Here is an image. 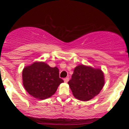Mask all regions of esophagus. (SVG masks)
I'll return each mask as SVG.
<instances>
[{
	"instance_id": "esophagus-1",
	"label": "esophagus",
	"mask_w": 129,
	"mask_h": 129,
	"mask_svg": "<svg viewBox=\"0 0 129 129\" xmlns=\"http://www.w3.org/2000/svg\"><path fill=\"white\" fill-rule=\"evenodd\" d=\"M69 80V77H68V78H64V79H63V81H64V82H66V83H67V82H68Z\"/></svg>"
}]
</instances>
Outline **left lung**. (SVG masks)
<instances>
[{
  "label": "left lung",
  "mask_w": 129,
  "mask_h": 129,
  "mask_svg": "<svg viewBox=\"0 0 129 129\" xmlns=\"http://www.w3.org/2000/svg\"><path fill=\"white\" fill-rule=\"evenodd\" d=\"M104 76L101 69L79 65L68 82L73 96L78 100L86 101L100 93L104 85Z\"/></svg>",
  "instance_id": "left-lung-1"
}]
</instances>
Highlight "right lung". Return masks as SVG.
Here are the masks:
<instances>
[{"mask_svg": "<svg viewBox=\"0 0 129 129\" xmlns=\"http://www.w3.org/2000/svg\"><path fill=\"white\" fill-rule=\"evenodd\" d=\"M23 85L32 96L39 100L48 98L55 93L63 81L59 78V69L44 62H35L22 71Z\"/></svg>", "mask_w": 129, "mask_h": 129, "instance_id": "1", "label": "right lung"}]
</instances>
